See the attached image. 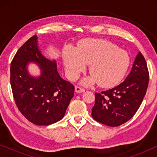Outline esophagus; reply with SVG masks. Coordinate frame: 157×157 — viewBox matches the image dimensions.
Here are the masks:
<instances>
[{
    "mask_svg": "<svg viewBox=\"0 0 157 157\" xmlns=\"http://www.w3.org/2000/svg\"><path fill=\"white\" fill-rule=\"evenodd\" d=\"M75 91H76V93H82V92L85 91V89H82V88L79 86H76L75 87Z\"/></svg>",
    "mask_w": 157,
    "mask_h": 157,
    "instance_id": "esophagus-1",
    "label": "esophagus"
}]
</instances>
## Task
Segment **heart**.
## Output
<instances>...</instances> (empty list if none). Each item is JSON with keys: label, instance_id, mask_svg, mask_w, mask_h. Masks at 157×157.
<instances>
[{"label": "heart", "instance_id": "1", "mask_svg": "<svg viewBox=\"0 0 157 157\" xmlns=\"http://www.w3.org/2000/svg\"><path fill=\"white\" fill-rule=\"evenodd\" d=\"M63 59L70 79L78 78L85 71L87 64L91 75L81 83L85 86L98 83L104 88L118 84L125 76L130 63L129 56L125 51L103 39L85 40L76 49L67 47L63 51Z\"/></svg>", "mask_w": 157, "mask_h": 157}]
</instances>
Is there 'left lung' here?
<instances>
[{"mask_svg": "<svg viewBox=\"0 0 157 157\" xmlns=\"http://www.w3.org/2000/svg\"><path fill=\"white\" fill-rule=\"evenodd\" d=\"M149 76L147 62L139 52L130 74L123 82L113 89L95 93L92 117L109 126H119L130 120L144 97Z\"/></svg>", "mask_w": 157, "mask_h": 157, "instance_id": "obj_1", "label": "left lung"}]
</instances>
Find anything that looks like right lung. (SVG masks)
<instances>
[{
  "mask_svg": "<svg viewBox=\"0 0 157 157\" xmlns=\"http://www.w3.org/2000/svg\"><path fill=\"white\" fill-rule=\"evenodd\" d=\"M31 62L40 66L39 77L28 74L27 65ZM10 81L18 110L36 125H50L63 119L74 96V85L60 76L55 60L40 53L36 35L16 52L10 64Z\"/></svg>",
  "mask_w": 157,
  "mask_h": 157,
  "instance_id": "right-lung-1",
  "label": "right lung"
}]
</instances>
